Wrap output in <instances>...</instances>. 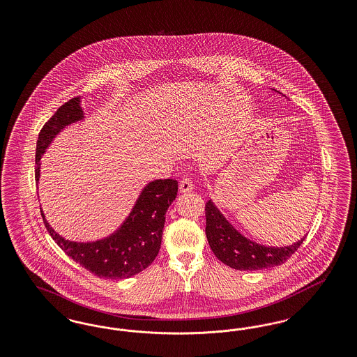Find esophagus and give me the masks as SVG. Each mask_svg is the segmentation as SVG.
Segmentation results:
<instances>
[{
	"mask_svg": "<svg viewBox=\"0 0 357 357\" xmlns=\"http://www.w3.org/2000/svg\"><path fill=\"white\" fill-rule=\"evenodd\" d=\"M192 188H194V185H192L191 178H183V179L181 181V183H179V190H181L182 192H188V191H191Z\"/></svg>",
	"mask_w": 357,
	"mask_h": 357,
	"instance_id": "obj_1",
	"label": "esophagus"
}]
</instances>
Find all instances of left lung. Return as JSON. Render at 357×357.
<instances>
[{
    "mask_svg": "<svg viewBox=\"0 0 357 357\" xmlns=\"http://www.w3.org/2000/svg\"><path fill=\"white\" fill-rule=\"evenodd\" d=\"M206 237L215 257L225 265L237 271H261L284 264L301 246L305 237L298 242L272 248L259 245L242 236L227 221L211 199L206 202Z\"/></svg>",
    "mask_w": 357,
    "mask_h": 357,
    "instance_id": "8db88e82",
    "label": "left lung"
}]
</instances>
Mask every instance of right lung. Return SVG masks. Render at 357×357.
<instances>
[{
	"label": "right lung",
	"instance_id": "1",
	"mask_svg": "<svg viewBox=\"0 0 357 357\" xmlns=\"http://www.w3.org/2000/svg\"><path fill=\"white\" fill-rule=\"evenodd\" d=\"M82 98H73L63 104L38 134L36 147V183L40 181V159L52 140L72 123L84 119ZM178 182L175 179H156L144 187L136 199L130 215L109 237L95 242H73L57 234L45 220L44 225L54 242L75 262L100 278H128L144 271L159 253L166 222V211L175 201Z\"/></svg>",
	"mask_w": 357,
	"mask_h": 357
}]
</instances>
